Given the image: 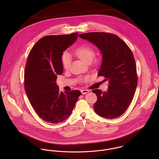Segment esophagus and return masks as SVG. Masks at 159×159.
Masks as SVG:
<instances>
[{
	"instance_id": "obj_1",
	"label": "esophagus",
	"mask_w": 159,
	"mask_h": 159,
	"mask_svg": "<svg viewBox=\"0 0 159 159\" xmlns=\"http://www.w3.org/2000/svg\"><path fill=\"white\" fill-rule=\"evenodd\" d=\"M81 92L82 94H86L87 93L89 92V91L88 90H86V89H82Z\"/></svg>"
}]
</instances>
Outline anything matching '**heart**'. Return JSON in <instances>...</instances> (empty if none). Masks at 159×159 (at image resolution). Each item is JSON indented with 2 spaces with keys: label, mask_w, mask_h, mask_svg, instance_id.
<instances>
[{
  "label": "heart",
  "mask_w": 159,
  "mask_h": 159,
  "mask_svg": "<svg viewBox=\"0 0 159 159\" xmlns=\"http://www.w3.org/2000/svg\"><path fill=\"white\" fill-rule=\"evenodd\" d=\"M76 54L83 61L87 63L91 62L95 57V51L89 46L82 45L77 48L75 50ZM61 62L62 67L65 69L70 67L71 63V56L67 51H64L61 56Z\"/></svg>",
  "instance_id": "obj_1"
}]
</instances>
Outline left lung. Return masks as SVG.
Here are the masks:
<instances>
[{"instance_id":"left-lung-1","label":"left lung","mask_w":159,"mask_h":159,"mask_svg":"<svg viewBox=\"0 0 159 159\" xmlns=\"http://www.w3.org/2000/svg\"><path fill=\"white\" fill-rule=\"evenodd\" d=\"M79 37L96 46L102 54L98 76L108 81L107 92L94 89L97 100L93 105L100 116L114 119L124 113L133 99L138 78L134 55L127 45L116 35L105 32L81 34Z\"/></svg>"}]
</instances>
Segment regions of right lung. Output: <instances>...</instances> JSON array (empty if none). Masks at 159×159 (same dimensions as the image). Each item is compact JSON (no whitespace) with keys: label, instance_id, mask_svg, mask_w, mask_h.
Here are the masks:
<instances>
[{"label":"right lung","instance_id":"1","mask_svg":"<svg viewBox=\"0 0 159 159\" xmlns=\"http://www.w3.org/2000/svg\"><path fill=\"white\" fill-rule=\"evenodd\" d=\"M78 33L48 35L30 50L24 71V88L29 102L39 117L57 124L65 120L81 95L78 90L61 92L57 75H62L61 56L78 38Z\"/></svg>","mask_w":159,"mask_h":159}]
</instances>
